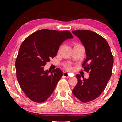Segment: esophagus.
I'll list each match as a JSON object with an SVG mask.
<instances>
[{"label":"esophagus","instance_id":"1","mask_svg":"<svg viewBox=\"0 0 122 122\" xmlns=\"http://www.w3.org/2000/svg\"><path fill=\"white\" fill-rule=\"evenodd\" d=\"M63 76H65V77H67V78H69L70 76L69 75V74L67 73V72H64L63 73Z\"/></svg>","mask_w":122,"mask_h":122}]
</instances>
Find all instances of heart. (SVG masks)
<instances>
[{"label": "heart", "mask_w": 122, "mask_h": 122, "mask_svg": "<svg viewBox=\"0 0 122 122\" xmlns=\"http://www.w3.org/2000/svg\"><path fill=\"white\" fill-rule=\"evenodd\" d=\"M80 45V44H75V45H74V46H77V45ZM65 68H66V69H67V70H71V69H72L71 66V65H66V66H65Z\"/></svg>", "instance_id": "heart-1"}]
</instances>
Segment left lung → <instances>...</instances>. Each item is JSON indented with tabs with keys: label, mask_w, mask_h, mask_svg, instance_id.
I'll return each mask as SVG.
<instances>
[{
	"label": "left lung",
	"mask_w": 122,
	"mask_h": 122,
	"mask_svg": "<svg viewBox=\"0 0 122 122\" xmlns=\"http://www.w3.org/2000/svg\"><path fill=\"white\" fill-rule=\"evenodd\" d=\"M86 49V57L82 64L89 73L88 79L76 75L78 82L73 93L81 102L86 103L97 98L104 91L112 74L113 57L106 39L95 32L82 30L72 31Z\"/></svg>",
	"instance_id": "8db88e82"
}]
</instances>
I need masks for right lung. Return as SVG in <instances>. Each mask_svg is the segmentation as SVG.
Segmentation results:
<instances>
[{"label":"right lung","mask_w":122,"mask_h":122,"mask_svg":"<svg viewBox=\"0 0 122 122\" xmlns=\"http://www.w3.org/2000/svg\"><path fill=\"white\" fill-rule=\"evenodd\" d=\"M73 35L68 30H39L25 39L16 59V77L26 96L36 103L45 102L63 75L59 68L52 71L44 66L57 54L59 47Z\"/></svg>","instance_id":"1"}]
</instances>
